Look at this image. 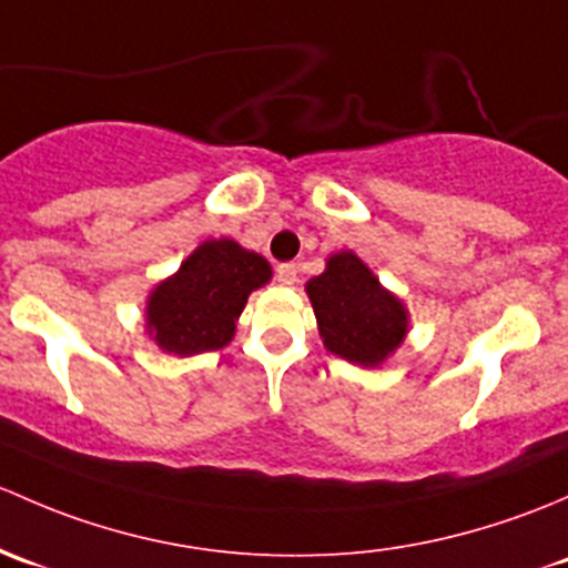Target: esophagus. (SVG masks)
Masks as SVG:
<instances>
[{"label":"esophagus","mask_w":568,"mask_h":568,"mask_svg":"<svg viewBox=\"0 0 568 568\" xmlns=\"http://www.w3.org/2000/svg\"><path fill=\"white\" fill-rule=\"evenodd\" d=\"M276 278L286 286H292L297 282V265L295 262H282V265L276 267Z\"/></svg>","instance_id":"1"}]
</instances>
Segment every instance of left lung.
<instances>
[{
  "label": "left lung",
  "instance_id": "left-lung-1",
  "mask_svg": "<svg viewBox=\"0 0 568 568\" xmlns=\"http://www.w3.org/2000/svg\"><path fill=\"white\" fill-rule=\"evenodd\" d=\"M325 347L349 364L377 366L407 333V312L353 251L327 260L323 276L306 284Z\"/></svg>",
  "mask_w": 568,
  "mask_h": 568
}]
</instances>
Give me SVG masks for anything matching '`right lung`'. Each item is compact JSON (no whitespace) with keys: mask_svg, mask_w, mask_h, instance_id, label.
Segmentation results:
<instances>
[{"mask_svg":"<svg viewBox=\"0 0 568 568\" xmlns=\"http://www.w3.org/2000/svg\"><path fill=\"white\" fill-rule=\"evenodd\" d=\"M267 278L271 265L254 251L226 237L202 243L150 295L148 327L158 347L196 355L230 344L245 301Z\"/></svg>","mask_w":568,"mask_h":568,"instance_id":"1","label":"right lung"}]
</instances>
